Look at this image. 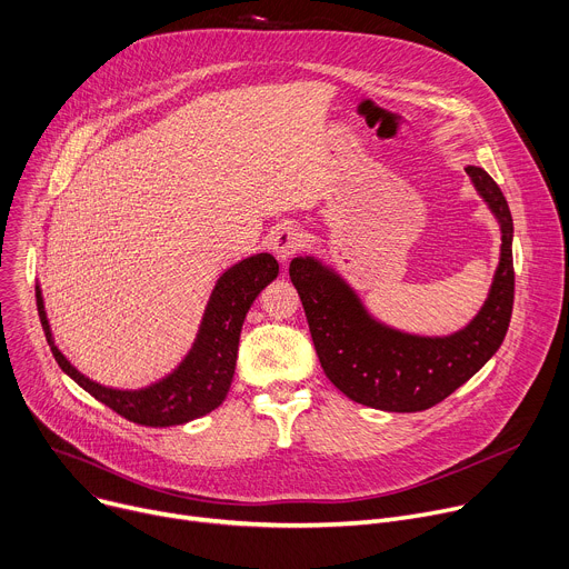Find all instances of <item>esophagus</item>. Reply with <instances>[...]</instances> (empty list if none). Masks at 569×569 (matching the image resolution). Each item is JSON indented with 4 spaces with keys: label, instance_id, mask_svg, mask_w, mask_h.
Here are the masks:
<instances>
[{
    "label": "esophagus",
    "instance_id": "1",
    "mask_svg": "<svg viewBox=\"0 0 569 569\" xmlns=\"http://www.w3.org/2000/svg\"><path fill=\"white\" fill-rule=\"evenodd\" d=\"M302 243H305V234L291 226V228H280L276 232L271 246H273V252L278 259L289 261L302 248Z\"/></svg>",
    "mask_w": 569,
    "mask_h": 569
}]
</instances>
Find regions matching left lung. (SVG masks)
<instances>
[{
  "label": "left lung",
  "mask_w": 569,
  "mask_h": 569,
  "mask_svg": "<svg viewBox=\"0 0 569 569\" xmlns=\"http://www.w3.org/2000/svg\"><path fill=\"white\" fill-rule=\"evenodd\" d=\"M497 218L499 264L488 298L460 330L417 335L371 315L358 289L317 254L293 257L289 276L308 317L319 362L351 401L385 412H421L465 385L497 351L512 315V216L490 174L465 168Z\"/></svg>",
  "instance_id": "8db88e82"
}]
</instances>
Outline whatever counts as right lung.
Segmentation results:
<instances>
[{"instance_id": "obj_1", "label": "right lung", "mask_w": 569, "mask_h": 569, "mask_svg": "<svg viewBox=\"0 0 569 569\" xmlns=\"http://www.w3.org/2000/svg\"><path fill=\"white\" fill-rule=\"evenodd\" d=\"M280 273L271 252H257L239 259L237 264L218 276L187 356L159 380L122 389L109 387L83 376L54 341L50 319L46 312L42 289L36 284L38 317L46 330L52 356L81 389L89 391L100 403L120 417L152 428L180 426L193 421L221 406L228 397L239 351V335L252 300Z\"/></svg>"}]
</instances>
